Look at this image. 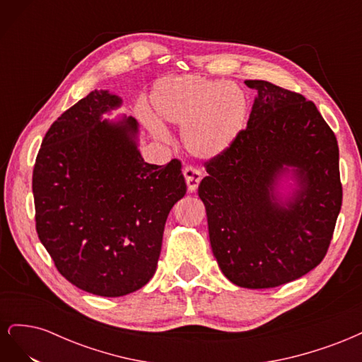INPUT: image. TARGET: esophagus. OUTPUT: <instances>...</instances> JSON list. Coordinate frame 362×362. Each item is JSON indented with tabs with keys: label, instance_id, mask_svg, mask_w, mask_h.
<instances>
[{
	"label": "esophagus",
	"instance_id": "obj_1",
	"mask_svg": "<svg viewBox=\"0 0 362 362\" xmlns=\"http://www.w3.org/2000/svg\"><path fill=\"white\" fill-rule=\"evenodd\" d=\"M184 178H185V182H187L189 192H196L202 180V172L198 168L187 166L184 169Z\"/></svg>",
	"mask_w": 362,
	"mask_h": 362
}]
</instances>
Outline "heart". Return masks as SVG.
I'll return each instance as SVG.
<instances>
[{
  "label": "heart",
  "instance_id": "b5f03b06",
  "mask_svg": "<svg viewBox=\"0 0 362 362\" xmlns=\"http://www.w3.org/2000/svg\"><path fill=\"white\" fill-rule=\"evenodd\" d=\"M152 115L145 122L156 136L161 124L182 127V144L201 160L222 156L242 134L249 117L246 92L228 80L172 75L158 80L149 95Z\"/></svg>",
  "mask_w": 362,
  "mask_h": 362
}]
</instances>
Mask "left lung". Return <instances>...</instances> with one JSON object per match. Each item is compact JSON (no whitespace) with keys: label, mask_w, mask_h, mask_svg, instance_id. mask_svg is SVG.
<instances>
[{"label":"left lung","mask_w":362,"mask_h":362,"mask_svg":"<svg viewBox=\"0 0 362 362\" xmlns=\"http://www.w3.org/2000/svg\"><path fill=\"white\" fill-rule=\"evenodd\" d=\"M247 128L204 163L199 198L223 275L238 287L272 288L317 267L341 210L338 144L313 101L262 80ZM292 168L300 187L287 202L276 185Z\"/></svg>","instance_id":"8db88e82"}]
</instances>
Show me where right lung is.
I'll return each mask as SVG.
<instances>
[{
    "mask_svg": "<svg viewBox=\"0 0 362 362\" xmlns=\"http://www.w3.org/2000/svg\"><path fill=\"white\" fill-rule=\"evenodd\" d=\"M119 105L107 90L72 105L47 131L33 169L39 240L62 276L104 298L154 276L164 223L187 192L180 160L141 158L134 117L101 120Z\"/></svg>",
    "mask_w": 362,
    "mask_h": 362,
    "instance_id": "obj_1",
    "label": "right lung"
}]
</instances>
